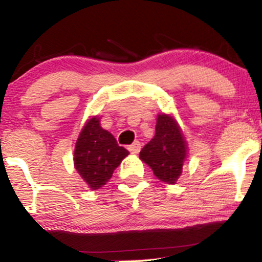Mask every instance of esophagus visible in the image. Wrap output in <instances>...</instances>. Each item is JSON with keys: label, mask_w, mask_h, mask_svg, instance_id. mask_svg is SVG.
I'll return each instance as SVG.
<instances>
[{"label": "esophagus", "mask_w": 262, "mask_h": 262, "mask_svg": "<svg viewBox=\"0 0 262 262\" xmlns=\"http://www.w3.org/2000/svg\"><path fill=\"white\" fill-rule=\"evenodd\" d=\"M128 149H129V152L136 155V153H138L139 150H141V143H139L138 141H136L133 144H130V146L128 147Z\"/></svg>", "instance_id": "obj_1"}]
</instances>
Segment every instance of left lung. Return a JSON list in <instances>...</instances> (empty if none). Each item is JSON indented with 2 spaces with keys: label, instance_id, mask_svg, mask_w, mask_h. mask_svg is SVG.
<instances>
[{
  "label": "left lung",
  "instance_id": "8db88e82",
  "mask_svg": "<svg viewBox=\"0 0 262 262\" xmlns=\"http://www.w3.org/2000/svg\"><path fill=\"white\" fill-rule=\"evenodd\" d=\"M186 157V139L178 121L172 115L158 114L155 137L142 148L139 158L152 168L158 180L175 184Z\"/></svg>",
  "mask_w": 262,
  "mask_h": 262
}]
</instances>
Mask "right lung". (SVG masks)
I'll list each match as a JSON object with an SVG mask.
<instances>
[{"label": "right lung", "instance_id": "add662e5", "mask_svg": "<svg viewBox=\"0 0 262 262\" xmlns=\"http://www.w3.org/2000/svg\"><path fill=\"white\" fill-rule=\"evenodd\" d=\"M128 155V150L119 146L114 136L101 128L99 116H92L81 129L73 163L87 186L97 190L112 179L115 168Z\"/></svg>", "mask_w": 262, "mask_h": 262}]
</instances>
